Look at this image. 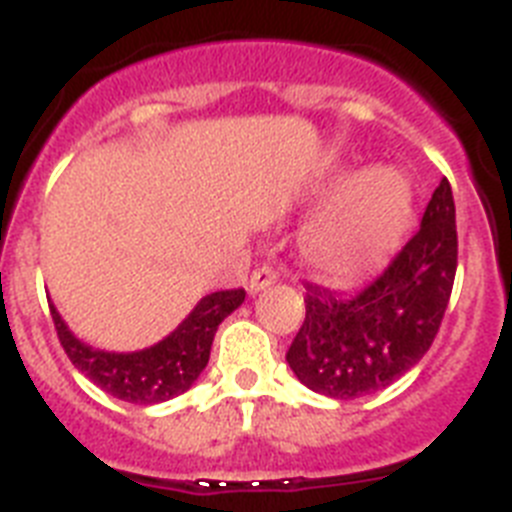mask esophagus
<instances>
[{
  "mask_svg": "<svg viewBox=\"0 0 512 512\" xmlns=\"http://www.w3.org/2000/svg\"><path fill=\"white\" fill-rule=\"evenodd\" d=\"M274 282H277V271L271 269V266H259V269L251 274V279H248V289H251V292H261V289H266Z\"/></svg>",
  "mask_w": 512,
  "mask_h": 512,
  "instance_id": "obj_1",
  "label": "esophagus"
}]
</instances>
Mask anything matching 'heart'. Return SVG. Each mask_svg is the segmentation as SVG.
Masks as SVG:
<instances>
[{"mask_svg":"<svg viewBox=\"0 0 512 512\" xmlns=\"http://www.w3.org/2000/svg\"><path fill=\"white\" fill-rule=\"evenodd\" d=\"M330 192H343L307 225L302 253L307 264L330 279H354L397 246L413 215V189L392 169L341 176Z\"/></svg>","mask_w":512,"mask_h":512,"instance_id":"obj_1","label":"heart"}]
</instances>
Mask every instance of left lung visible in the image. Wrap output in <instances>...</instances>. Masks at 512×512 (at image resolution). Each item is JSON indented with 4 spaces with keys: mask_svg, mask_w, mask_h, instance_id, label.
I'll return each instance as SVG.
<instances>
[{
    "mask_svg": "<svg viewBox=\"0 0 512 512\" xmlns=\"http://www.w3.org/2000/svg\"><path fill=\"white\" fill-rule=\"evenodd\" d=\"M459 264L456 207L443 176L418 233L348 297L307 284L305 323L287 364L305 387L336 400L390 387L425 356L449 307Z\"/></svg>",
    "mask_w": 512,
    "mask_h": 512,
    "instance_id": "1",
    "label": "left lung"
}]
</instances>
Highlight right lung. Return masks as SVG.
Masks as SVG:
<instances>
[{"instance_id":"1","label":"right lung","mask_w":512,"mask_h":512,"mask_svg":"<svg viewBox=\"0 0 512 512\" xmlns=\"http://www.w3.org/2000/svg\"><path fill=\"white\" fill-rule=\"evenodd\" d=\"M246 300V289H220L202 297L200 305L189 312L179 328L156 346L135 354H107L81 343L66 328L56 307L51 305V318L56 325L58 341L87 379L102 387L107 395L135 405H156L182 395L200 377L210 359V346L217 325L228 318L235 307Z\"/></svg>"}]
</instances>
